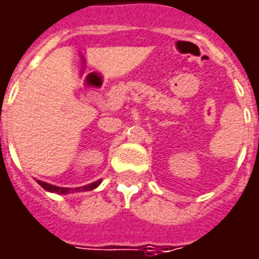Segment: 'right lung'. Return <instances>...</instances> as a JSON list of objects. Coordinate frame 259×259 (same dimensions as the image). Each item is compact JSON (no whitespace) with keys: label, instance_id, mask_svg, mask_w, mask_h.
<instances>
[{"label":"right lung","instance_id":"1","mask_svg":"<svg viewBox=\"0 0 259 259\" xmlns=\"http://www.w3.org/2000/svg\"><path fill=\"white\" fill-rule=\"evenodd\" d=\"M37 184L43 188V189H46L49 192H54V193H60V195H66L68 193L71 189L70 188H60V186H54V185H50V184H46V182H41V181H37ZM101 184V180H98L97 182H92L90 185H85V186H81V188H75L74 191H92V189H95L97 186Z\"/></svg>","mask_w":259,"mask_h":259}]
</instances>
